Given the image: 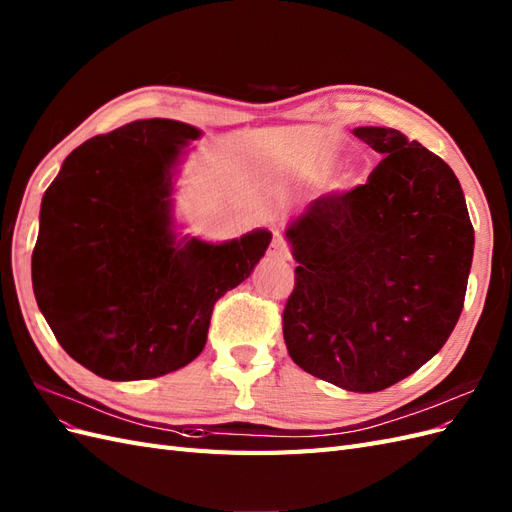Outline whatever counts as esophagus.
<instances>
[{
  "label": "esophagus",
  "mask_w": 512,
  "mask_h": 512,
  "mask_svg": "<svg viewBox=\"0 0 512 512\" xmlns=\"http://www.w3.org/2000/svg\"><path fill=\"white\" fill-rule=\"evenodd\" d=\"M269 256L275 258V260H290V250H288V245L282 237L273 239V243L269 247Z\"/></svg>",
  "instance_id": "obj_1"
}]
</instances>
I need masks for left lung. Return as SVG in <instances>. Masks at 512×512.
Instances as JSON below:
<instances>
[{
  "instance_id": "8db88e82",
  "label": "left lung",
  "mask_w": 512,
  "mask_h": 512,
  "mask_svg": "<svg viewBox=\"0 0 512 512\" xmlns=\"http://www.w3.org/2000/svg\"><path fill=\"white\" fill-rule=\"evenodd\" d=\"M353 133L383 159L366 185L325 193L288 226L299 267L282 329L299 368L342 390L379 392L450 338L474 228L444 159L396 129Z\"/></svg>"
}]
</instances>
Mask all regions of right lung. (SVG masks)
<instances>
[{"mask_svg": "<svg viewBox=\"0 0 512 512\" xmlns=\"http://www.w3.org/2000/svg\"><path fill=\"white\" fill-rule=\"evenodd\" d=\"M196 127L137 120L75 148L40 206L38 308L62 349L109 381L168 375L196 359L215 301L250 278L271 232L176 241L172 170Z\"/></svg>", "mask_w": 512, "mask_h": 512, "instance_id": "right-lung-1", "label": "right lung"}]
</instances>
